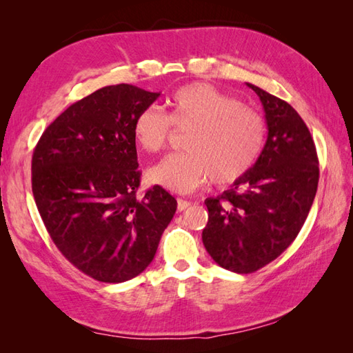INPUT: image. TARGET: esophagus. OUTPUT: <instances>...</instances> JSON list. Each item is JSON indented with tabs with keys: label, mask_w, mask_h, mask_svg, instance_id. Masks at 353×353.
Here are the masks:
<instances>
[{
	"label": "esophagus",
	"mask_w": 353,
	"mask_h": 353,
	"mask_svg": "<svg viewBox=\"0 0 353 353\" xmlns=\"http://www.w3.org/2000/svg\"><path fill=\"white\" fill-rule=\"evenodd\" d=\"M191 206V201H188V200H183V199H177V209L179 211H185L186 208H190Z\"/></svg>",
	"instance_id": "esophagus-1"
}]
</instances>
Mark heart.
Wrapping results in <instances>:
<instances>
[{"label": "heart", "mask_w": 353, "mask_h": 353, "mask_svg": "<svg viewBox=\"0 0 353 353\" xmlns=\"http://www.w3.org/2000/svg\"><path fill=\"white\" fill-rule=\"evenodd\" d=\"M172 124L170 125L169 123ZM171 125L190 130L186 153L171 154L147 172L150 183L186 194L205 185H230L249 171L264 145V119L208 83L179 88L168 100V117L147 108L133 121V139L148 154L167 147Z\"/></svg>", "instance_id": "heart-1"}]
</instances>
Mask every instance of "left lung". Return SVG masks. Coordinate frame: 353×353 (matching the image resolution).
<instances>
[{
  "label": "left lung",
  "mask_w": 353,
  "mask_h": 353,
  "mask_svg": "<svg viewBox=\"0 0 353 353\" xmlns=\"http://www.w3.org/2000/svg\"><path fill=\"white\" fill-rule=\"evenodd\" d=\"M264 106L268 137L245 174L206 199L205 249L220 267L253 273L294 241L319 185V157L308 127L287 101L247 83Z\"/></svg>",
  "instance_id": "left-lung-1"
}]
</instances>
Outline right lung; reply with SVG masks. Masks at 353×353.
Segmentation results:
<instances>
[{"instance_id": "add662e5", "label": "right lung", "mask_w": 353, "mask_h": 353, "mask_svg": "<svg viewBox=\"0 0 353 353\" xmlns=\"http://www.w3.org/2000/svg\"><path fill=\"white\" fill-rule=\"evenodd\" d=\"M159 92L101 88L62 112L34 147L32 190L52 243L92 279L119 283L153 261L177 201L141 183L133 121Z\"/></svg>"}]
</instances>
